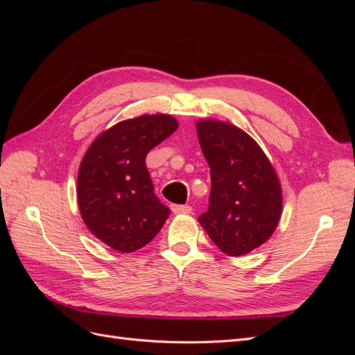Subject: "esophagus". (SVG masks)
<instances>
[{
	"label": "esophagus",
	"mask_w": 355,
	"mask_h": 355,
	"mask_svg": "<svg viewBox=\"0 0 355 355\" xmlns=\"http://www.w3.org/2000/svg\"><path fill=\"white\" fill-rule=\"evenodd\" d=\"M191 207L189 206H178V204H171V211L175 214H188L191 213Z\"/></svg>",
	"instance_id": "34e87169"
}]
</instances>
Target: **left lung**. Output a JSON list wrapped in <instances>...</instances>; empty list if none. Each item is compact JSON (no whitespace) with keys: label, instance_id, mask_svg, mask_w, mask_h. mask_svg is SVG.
<instances>
[{"label":"left lung","instance_id":"left-lung-1","mask_svg":"<svg viewBox=\"0 0 355 355\" xmlns=\"http://www.w3.org/2000/svg\"><path fill=\"white\" fill-rule=\"evenodd\" d=\"M196 127L211 178L209 210L198 222L225 254L250 253L280 222V179L262 148L237 125L202 118Z\"/></svg>","mask_w":355,"mask_h":355}]
</instances>
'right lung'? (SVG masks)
Here are the masks:
<instances>
[{
  "label": "right lung",
  "instance_id": "obj_1",
  "mask_svg": "<svg viewBox=\"0 0 355 355\" xmlns=\"http://www.w3.org/2000/svg\"><path fill=\"white\" fill-rule=\"evenodd\" d=\"M178 127L168 114H144L106 128L85 151L77 178L80 213L111 249L136 252L163 228L170 210L154 194L145 158Z\"/></svg>",
  "mask_w": 355,
  "mask_h": 355
}]
</instances>
